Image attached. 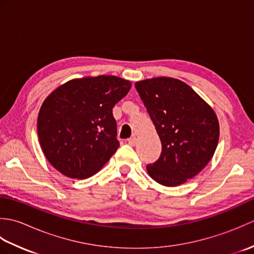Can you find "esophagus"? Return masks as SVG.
Returning a JSON list of instances; mask_svg holds the SVG:
<instances>
[{"mask_svg": "<svg viewBox=\"0 0 254 254\" xmlns=\"http://www.w3.org/2000/svg\"><path fill=\"white\" fill-rule=\"evenodd\" d=\"M127 143L131 145V146H134V145H135L136 143H137V138L135 137V136H132V137H130L127 139Z\"/></svg>", "mask_w": 254, "mask_h": 254, "instance_id": "1", "label": "esophagus"}]
</instances>
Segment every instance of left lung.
<instances>
[{
	"instance_id": "1",
	"label": "left lung",
	"mask_w": 254,
	"mask_h": 254,
	"mask_svg": "<svg viewBox=\"0 0 254 254\" xmlns=\"http://www.w3.org/2000/svg\"><path fill=\"white\" fill-rule=\"evenodd\" d=\"M135 88L161 142L159 158L146 166L148 175L166 187L182 185L212 159L219 138L217 117L179 79H145Z\"/></svg>"
}]
</instances>
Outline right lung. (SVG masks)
<instances>
[{
    "label": "right lung",
    "instance_id": "right-lung-1",
    "mask_svg": "<svg viewBox=\"0 0 254 254\" xmlns=\"http://www.w3.org/2000/svg\"><path fill=\"white\" fill-rule=\"evenodd\" d=\"M131 83L111 75L73 79L47 97L38 116V137L62 175L85 179L98 172L119 147L112 109Z\"/></svg>",
    "mask_w": 254,
    "mask_h": 254
}]
</instances>
